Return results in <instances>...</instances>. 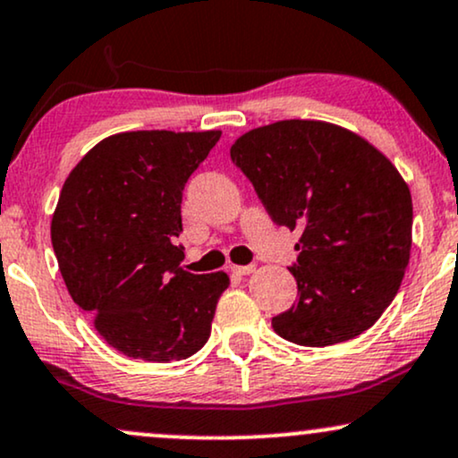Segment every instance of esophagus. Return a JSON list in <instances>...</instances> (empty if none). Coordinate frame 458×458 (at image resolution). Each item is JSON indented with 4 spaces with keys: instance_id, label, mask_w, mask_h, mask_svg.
<instances>
[{
    "instance_id": "34e87169",
    "label": "esophagus",
    "mask_w": 458,
    "mask_h": 458,
    "mask_svg": "<svg viewBox=\"0 0 458 458\" xmlns=\"http://www.w3.org/2000/svg\"><path fill=\"white\" fill-rule=\"evenodd\" d=\"M256 271V265H233V273H236V276H250V273Z\"/></svg>"
}]
</instances>
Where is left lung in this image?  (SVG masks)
I'll list each match as a JSON object with an SVG mask.
<instances>
[{"instance_id":"1","label":"left lung","mask_w":458,"mask_h":458,"mask_svg":"<svg viewBox=\"0 0 458 458\" xmlns=\"http://www.w3.org/2000/svg\"><path fill=\"white\" fill-rule=\"evenodd\" d=\"M277 225L299 230V299L277 335L329 346L364 334L396 297L411 254L407 182L370 141L323 120H280L230 148Z\"/></svg>"}]
</instances>
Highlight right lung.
I'll return each mask as SVG.
<instances>
[{
	"label": "right lung",
	"mask_w": 458,
	"mask_h": 458,
	"mask_svg": "<svg viewBox=\"0 0 458 458\" xmlns=\"http://www.w3.org/2000/svg\"><path fill=\"white\" fill-rule=\"evenodd\" d=\"M222 131H129L72 167L51 219V243L72 301L105 343L133 360H187L207 344L224 271L181 267L182 189Z\"/></svg>",
	"instance_id": "obj_1"
}]
</instances>
